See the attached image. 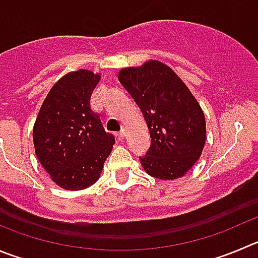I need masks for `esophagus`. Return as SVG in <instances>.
Segmentation results:
<instances>
[{
	"label": "esophagus",
	"mask_w": 258,
	"mask_h": 258,
	"mask_svg": "<svg viewBox=\"0 0 258 258\" xmlns=\"http://www.w3.org/2000/svg\"><path fill=\"white\" fill-rule=\"evenodd\" d=\"M115 136H117L118 140H123L124 136H126V131H124V130H122V131L117 132V134H115Z\"/></svg>",
	"instance_id": "1"
}]
</instances>
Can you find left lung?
<instances>
[{"label": "left lung", "instance_id": "obj_1", "mask_svg": "<svg viewBox=\"0 0 258 258\" xmlns=\"http://www.w3.org/2000/svg\"><path fill=\"white\" fill-rule=\"evenodd\" d=\"M118 80L140 107L151 137L141 165L154 178L183 177L201 156L206 141L205 115L186 84L167 64L151 59L126 67Z\"/></svg>", "mask_w": 258, "mask_h": 258}]
</instances>
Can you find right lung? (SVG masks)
Masks as SVG:
<instances>
[{
  "label": "right lung",
  "mask_w": 258,
  "mask_h": 258,
  "mask_svg": "<svg viewBox=\"0 0 258 258\" xmlns=\"http://www.w3.org/2000/svg\"><path fill=\"white\" fill-rule=\"evenodd\" d=\"M99 80L100 75L89 70L64 75L45 96L33 128L38 160L67 191L95 183L115 143L90 107Z\"/></svg>",
  "instance_id": "obj_1"
}]
</instances>
